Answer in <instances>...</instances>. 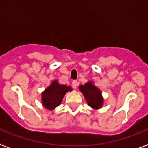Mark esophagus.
Masks as SVG:
<instances>
[{
    "instance_id": "1",
    "label": "esophagus",
    "mask_w": 148,
    "mask_h": 148,
    "mask_svg": "<svg viewBox=\"0 0 148 148\" xmlns=\"http://www.w3.org/2000/svg\"><path fill=\"white\" fill-rule=\"evenodd\" d=\"M77 86V81H72V87H73L74 89H76Z\"/></svg>"
}]
</instances>
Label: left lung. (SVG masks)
I'll return each instance as SVG.
<instances>
[{
	"label": "left lung",
	"mask_w": 148,
	"mask_h": 148,
	"mask_svg": "<svg viewBox=\"0 0 148 148\" xmlns=\"http://www.w3.org/2000/svg\"><path fill=\"white\" fill-rule=\"evenodd\" d=\"M79 90L85 98L87 103L90 108L97 110L102 108L103 104V98L102 93L98 88L95 85L92 81H88L84 85L79 86Z\"/></svg>",
	"instance_id": "obj_1"
}]
</instances>
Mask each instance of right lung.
Instances as JSON below:
<instances>
[{
    "label": "right lung",
    "mask_w": 148,
    "mask_h": 148,
    "mask_svg": "<svg viewBox=\"0 0 148 148\" xmlns=\"http://www.w3.org/2000/svg\"><path fill=\"white\" fill-rule=\"evenodd\" d=\"M72 88L70 86L60 84L57 80L51 83L41 94V101L44 107L47 110H54L62 102V100L68 91H71Z\"/></svg>",
    "instance_id": "1"
}]
</instances>
